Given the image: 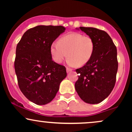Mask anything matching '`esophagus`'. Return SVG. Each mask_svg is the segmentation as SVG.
Segmentation results:
<instances>
[{"label": "esophagus", "instance_id": "obj_1", "mask_svg": "<svg viewBox=\"0 0 132 132\" xmlns=\"http://www.w3.org/2000/svg\"><path fill=\"white\" fill-rule=\"evenodd\" d=\"M72 71V69H71V68H66V72H68V73H69V72H71V71Z\"/></svg>", "mask_w": 132, "mask_h": 132}]
</instances>
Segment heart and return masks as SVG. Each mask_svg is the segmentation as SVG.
Returning a JSON list of instances; mask_svg holds the SVG:
<instances>
[{
  "label": "heart",
  "instance_id": "heart-1",
  "mask_svg": "<svg viewBox=\"0 0 132 132\" xmlns=\"http://www.w3.org/2000/svg\"><path fill=\"white\" fill-rule=\"evenodd\" d=\"M95 49L93 39L79 33H70L54 42L50 47L53 60L61 63L68 56L67 63L71 66H82L91 58Z\"/></svg>",
  "mask_w": 132,
  "mask_h": 132
}]
</instances>
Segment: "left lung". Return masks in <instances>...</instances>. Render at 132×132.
Returning a JSON list of instances; mask_svg holds the SVG:
<instances>
[{"label": "left lung", "instance_id": "1", "mask_svg": "<svg viewBox=\"0 0 132 132\" xmlns=\"http://www.w3.org/2000/svg\"><path fill=\"white\" fill-rule=\"evenodd\" d=\"M76 30H81L93 39L95 49L90 60L76 70L79 78L75 83V89L84 102L99 104L109 95L116 84L118 69L117 48L110 36L103 30L83 27Z\"/></svg>", "mask_w": 132, "mask_h": 132}]
</instances>
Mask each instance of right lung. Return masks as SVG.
I'll return each instance as SVG.
<instances>
[{
	"instance_id": "obj_1",
	"label": "right lung",
	"mask_w": 132,
	"mask_h": 132,
	"mask_svg": "<svg viewBox=\"0 0 132 132\" xmlns=\"http://www.w3.org/2000/svg\"><path fill=\"white\" fill-rule=\"evenodd\" d=\"M66 28L38 25L23 34L16 48L15 70L23 94L37 105H45L55 97L66 68L52 60L50 47Z\"/></svg>"
}]
</instances>
